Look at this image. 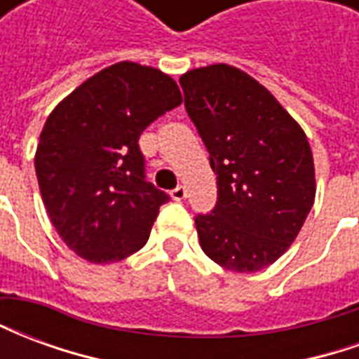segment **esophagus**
Segmentation results:
<instances>
[{"mask_svg": "<svg viewBox=\"0 0 359 359\" xmlns=\"http://www.w3.org/2000/svg\"><path fill=\"white\" fill-rule=\"evenodd\" d=\"M171 196H172V200H177V202H182V200H184V198L188 196V190L184 187H177L171 192Z\"/></svg>", "mask_w": 359, "mask_h": 359, "instance_id": "34e87169", "label": "esophagus"}]
</instances>
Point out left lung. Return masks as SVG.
Here are the masks:
<instances>
[{
  "instance_id": "obj_1",
  "label": "left lung",
  "mask_w": 359,
  "mask_h": 359,
  "mask_svg": "<svg viewBox=\"0 0 359 359\" xmlns=\"http://www.w3.org/2000/svg\"><path fill=\"white\" fill-rule=\"evenodd\" d=\"M184 107L210 151L217 203L194 217L205 256L254 273L290 248L316 200L313 156L300 125L231 65L180 76Z\"/></svg>"
}]
</instances>
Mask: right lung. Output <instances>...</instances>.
<instances>
[{
  "label": "right lung",
  "mask_w": 359,
  "mask_h": 359,
  "mask_svg": "<svg viewBox=\"0 0 359 359\" xmlns=\"http://www.w3.org/2000/svg\"><path fill=\"white\" fill-rule=\"evenodd\" d=\"M180 103L169 74L123 61L51 111L36 149V177L55 231L81 257L121 262L148 242L169 194L146 180L138 140Z\"/></svg>",
  "instance_id": "obj_1"
}]
</instances>
